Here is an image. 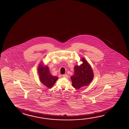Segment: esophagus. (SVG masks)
<instances>
[{"label": "esophagus", "mask_w": 129, "mask_h": 129, "mask_svg": "<svg viewBox=\"0 0 129 129\" xmlns=\"http://www.w3.org/2000/svg\"><path fill=\"white\" fill-rule=\"evenodd\" d=\"M62 77H63L64 78H67L68 76V75L67 74H64L62 75Z\"/></svg>", "instance_id": "obj_1"}]
</instances>
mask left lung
<instances>
[{"label":"left lung","instance_id":"left-lung-1","mask_svg":"<svg viewBox=\"0 0 129 129\" xmlns=\"http://www.w3.org/2000/svg\"><path fill=\"white\" fill-rule=\"evenodd\" d=\"M81 61L83 62L82 64L75 66L74 74L71 77L72 86L77 89L88 85L94 76L92 69L87 61L83 58Z\"/></svg>","mask_w":129,"mask_h":129}]
</instances>
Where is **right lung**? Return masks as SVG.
<instances>
[{"label":"right lung","instance_id":"add662e5","mask_svg":"<svg viewBox=\"0 0 129 129\" xmlns=\"http://www.w3.org/2000/svg\"><path fill=\"white\" fill-rule=\"evenodd\" d=\"M38 72L41 82L48 88L52 87L58 79L57 77L53 76L51 74L49 69L47 66L44 67L40 64L38 68Z\"/></svg>","mask_w":129,"mask_h":129}]
</instances>
